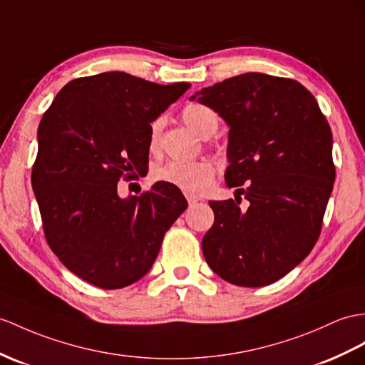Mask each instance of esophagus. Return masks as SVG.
<instances>
[{
	"instance_id": "obj_1",
	"label": "esophagus",
	"mask_w": 365,
	"mask_h": 365,
	"mask_svg": "<svg viewBox=\"0 0 365 365\" xmlns=\"http://www.w3.org/2000/svg\"><path fill=\"white\" fill-rule=\"evenodd\" d=\"M187 201H189V206H195V204H198L201 201V198L198 197H192V195H187Z\"/></svg>"
}]
</instances>
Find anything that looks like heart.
<instances>
[{
	"instance_id": "obj_1",
	"label": "heart",
	"mask_w": 365,
	"mask_h": 365,
	"mask_svg": "<svg viewBox=\"0 0 365 365\" xmlns=\"http://www.w3.org/2000/svg\"><path fill=\"white\" fill-rule=\"evenodd\" d=\"M182 120L192 131L201 138H207L215 133L218 127V118L209 106L201 103H190L181 113ZM163 119L158 118L150 123L148 147L156 150L161 135ZM156 181H163L173 185L189 195H201L206 192L215 178V164L209 159H200L192 163H167L158 167L153 172Z\"/></svg>"
}]
</instances>
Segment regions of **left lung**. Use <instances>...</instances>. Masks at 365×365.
<instances>
[{"label": "left lung", "mask_w": 365, "mask_h": 365, "mask_svg": "<svg viewBox=\"0 0 365 365\" xmlns=\"http://www.w3.org/2000/svg\"><path fill=\"white\" fill-rule=\"evenodd\" d=\"M190 101L229 127L225 180L250 201H210L215 223L202 238L210 269L237 287L277 282L321 234L334 182L333 136L321 108L296 80L246 73L202 88Z\"/></svg>", "instance_id": "1"}]
</instances>
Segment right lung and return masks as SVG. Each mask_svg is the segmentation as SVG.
<instances>
[{"label": "right lung", "mask_w": 365, "mask_h": 365, "mask_svg": "<svg viewBox=\"0 0 365 365\" xmlns=\"http://www.w3.org/2000/svg\"><path fill=\"white\" fill-rule=\"evenodd\" d=\"M189 88L111 71L71 80L43 115L32 189L44 235L58 260L94 287L119 289L144 277L187 209L170 184L120 198L118 182L147 167L150 123Z\"/></svg>", "instance_id": "1"}]
</instances>
